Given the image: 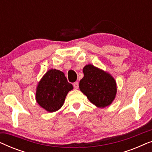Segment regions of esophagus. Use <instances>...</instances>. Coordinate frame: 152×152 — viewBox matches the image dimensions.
<instances>
[{"mask_svg": "<svg viewBox=\"0 0 152 152\" xmlns=\"http://www.w3.org/2000/svg\"><path fill=\"white\" fill-rule=\"evenodd\" d=\"M73 86H74V88H78V87H79V84H78V82H74L73 84Z\"/></svg>", "mask_w": 152, "mask_h": 152, "instance_id": "1", "label": "esophagus"}]
</instances>
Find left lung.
Here are the masks:
<instances>
[{
  "mask_svg": "<svg viewBox=\"0 0 152 152\" xmlns=\"http://www.w3.org/2000/svg\"><path fill=\"white\" fill-rule=\"evenodd\" d=\"M83 72L84 77L80 80L79 87L88 100L99 108L111 104L117 93L115 79L91 64L85 66Z\"/></svg>",
  "mask_w": 152,
  "mask_h": 152,
  "instance_id": "left-lung-1",
  "label": "left lung"
}]
</instances>
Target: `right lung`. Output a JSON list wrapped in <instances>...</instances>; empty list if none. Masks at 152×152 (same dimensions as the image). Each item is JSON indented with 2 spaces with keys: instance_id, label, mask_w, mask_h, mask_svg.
<instances>
[{
  "instance_id": "1",
  "label": "right lung",
  "mask_w": 152,
  "mask_h": 152,
  "mask_svg": "<svg viewBox=\"0 0 152 152\" xmlns=\"http://www.w3.org/2000/svg\"><path fill=\"white\" fill-rule=\"evenodd\" d=\"M72 88L63 72L50 69L38 83L36 100L45 111H57L63 106L66 95Z\"/></svg>"
}]
</instances>
